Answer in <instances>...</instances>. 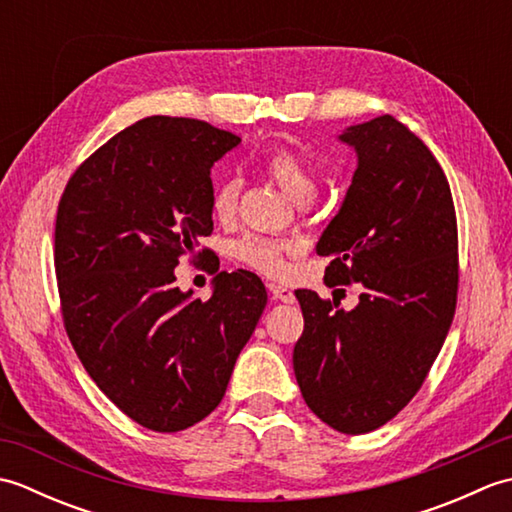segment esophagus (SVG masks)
I'll return each mask as SVG.
<instances>
[{"instance_id": "34e87169", "label": "esophagus", "mask_w": 512, "mask_h": 512, "mask_svg": "<svg viewBox=\"0 0 512 512\" xmlns=\"http://www.w3.org/2000/svg\"><path fill=\"white\" fill-rule=\"evenodd\" d=\"M268 292L273 295V299L284 301V303H295V292H292L284 284H268Z\"/></svg>"}]
</instances>
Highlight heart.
Masks as SVG:
<instances>
[{
	"mask_svg": "<svg viewBox=\"0 0 512 512\" xmlns=\"http://www.w3.org/2000/svg\"><path fill=\"white\" fill-rule=\"evenodd\" d=\"M264 171L268 178H273L281 191L288 198L299 204H306L317 193V178H314L308 162L303 160L297 151L288 147H277L270 151L264 160ZM239 202V182L235 178L222 180L217 184L211 198V211L220 222H231L237 213ZM292 250L290 242H281V239L264 237L248 233L239 237L231 246V253L237 262L246 264L248 268L257 270V273L268 277H281L286 273L288 262L286 255Z\"/></svg>",
	"mask_w": 512,
	"mask_h": 512,
	"instance_id": "b5f03b06",
	"label": "heart"
}]
</instances>
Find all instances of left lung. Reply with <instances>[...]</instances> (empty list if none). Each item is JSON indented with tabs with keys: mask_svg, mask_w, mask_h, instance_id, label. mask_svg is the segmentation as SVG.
<instances>
[{
	"mask_svg": "<svg viewBox=\"0 0 512 512\" xmlns=\"http://www.w3.org/2000/svg\"><path fill=\"white\" fill-rule=\"evenodd\" d=\"M356 171L317 255L325 284H361L354 310L297 290L303 334L292 367L306 405L332 429L383 427L416 396L447 339L458 299V222L429 147L378 116L347 127Z\"/></svg>",
	"mask_w": 512,
	"mask_h": 512,
	"instance_id": "left-lung-1",
	"label": "left lung"
}]
</instances>
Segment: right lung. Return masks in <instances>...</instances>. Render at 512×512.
Returning <instances> with one entry per match:
<instances>
[{"instance_id":"1","label":"right lung","mask_w":512,"mask_h":512,"mask_svg":"<svg viewBox=\"0 0 512 512\" xmlns=\"http://www.w3.org/2000/svg\"><path fill=\"white\" fill-rule=\"evenodd\" d=\"M237 145L195 118L149 116L96 149L61 195L65 330L103 394L151 431L189 429L220 405L266 308L248 270L217 273L209 301L173 284L178 259L213 233L211 167Z\"/></svg>"}]
</instances>
